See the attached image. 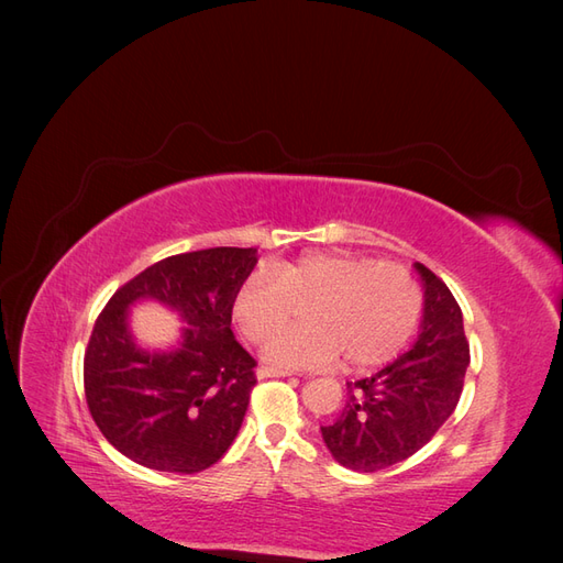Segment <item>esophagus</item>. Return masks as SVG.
<instances>
[{"mask_svg": "<svg viewBox=\"0 0 563 563\" xmlns=\"http://www.w3.org/2000/svg\"><path fill=\"white\" fill-rule=\"evenodd\" d=\"M286 376H294V371L272 368V366H261L258 368V378H286Z\"/></svg>", "mask_w": 563, "mask_h": 563, "instance_id": "esophagus-1", "label": "esophagus"}]
</instances>
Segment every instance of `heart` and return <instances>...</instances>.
Returning <instances> with one entry per match:
<instances>
[{"mask_svg":"<svg viewBox=\"0 0 563 563\" xmlns=\"http://www.w3.org/2000/svg\"><path fill=\"white\" fill-rule=\"evenodd\" d=\"M311 305L310 328L274 333L295 308ZM422 312V291L404 265L366 255L319 253L249 277L232 298L236 327L279 366H333L347 356L352 366L391 360L413 335Z\"/></svg>","mask_w":563,"mask_h":563,"instance_id":"heart-1","label":"heart"}]
</instances>
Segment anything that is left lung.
I'll return each instance as SVG.
<instances>
[{
    "label": "left lung",
    "instance_id": "8db88e82",
    "mask_svg": "<svg viewBox=\"0 0 563 563\" xmlns=\"http://www.w3.org/2000/svg\"><path fill=\"white\" fill-rule=\"evenodd\" d=\"M424 310L416 345L371 378L347 383V401L321 424L323 444L340 465L378 472L420 451L439 432L463 395L470 343L463 312L449 286L416 263Z\"/></svg>",
    "mask_w": 563,
    "mask_h": 563
}]
</instances>
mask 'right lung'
<instances>
[{
  "mask_svg": "<svg viewBox=\"0 0 563 563\" xmlns=\"http://www.w3.org/2000/svg\"><path fill=\"white\" fill-rule=\"evenodd\" d=\"M258 263L255 249L168 255L108 300L84 352V395L110 444L157 472L195 474L218 463L240 432L255 360L230 329L232 298ZM157 299L186 323L176 351L134 345L128 308Z\"/></svg>",
  "mask_w": 563,
  "mask_h": 563,
  "instance_id": "obj_1",
  "label": "right lung"
}]
</instances>
